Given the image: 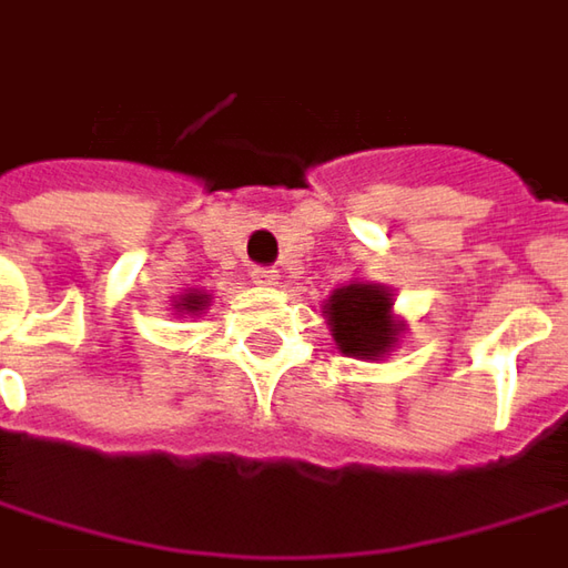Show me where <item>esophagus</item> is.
<instances>
[{
    "instance_id": "1",
    "label": "esophagus",
    "mask_w": 568,
    "mask_h": 568,
    "mask_svg": "<svg viewBox=\"0 0 568 568\" xmlns=\"http://www.w3.org/2000/svg\"><path fill=\"white\" fill-rule=\"evenodd\" d=\"M251 276H253V283L263 285V288H276V285H280V273H276V270H270V266H256Z\"/></svg>"
}]
</instances>
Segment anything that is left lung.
<instances>
[{"label": "left lung", "mask_w": 568, "mask_h": 568, "mask_svg": "<svg viewBox=\"0 0 568 568\" xmlns=\"http://www.w3.org/2000/svg\"><path fill=\"white\" fill-rule=\"evenodd\" d=\"M324 321L337 351L356 359H379L398 347L408 324L395 315V288L351 280L324 298Z\"/></svg>", "instance_id": "8db88e82"}]
</instances>
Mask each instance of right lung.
Returning <instances> with one entry per match:
<instances>
[{"mask_svg":"<svg viewBox=\"0 0 568 568\" xmlns=\"http://www.w3.org/2000/svg\"><path fill=\"white\" fill-rule=\"evenodd\" d=\"M209 305H212V295H209L205 288H185V292H180V295L173 298V312L180 317L202 315Z\"/></svg>","mask_w":568,"mask_h":568,"instance_id":"right-lung-1","label":"right lung"}]
</instances>
